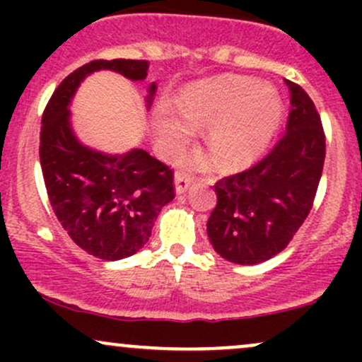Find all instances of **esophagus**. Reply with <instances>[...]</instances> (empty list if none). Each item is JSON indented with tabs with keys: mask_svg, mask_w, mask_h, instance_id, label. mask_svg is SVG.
<instances>
[{
	"mask_svg": "<svg viewBox=\"0 0 362 362\" xmlns=\"http://www.w3.org/2000/svg\"><path fill=\"white\" fill-rule=\"evenodd\" d=\"M194 182V177L190 173H187L185 170H177L175 172V189L177 194H184L187 192L190 184Z\"/></svg>",
	"mask_w": 362,
	"mask_h": 362,
	"instance_id": "obj_1",
	"label": "esophagus"
}]
</instances>
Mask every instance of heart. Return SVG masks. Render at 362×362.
Masks as SVG:
<instances>
[{
    "instance_id": "heart-1",
    "label": "heart",
    "mask_w": 362,
    "mask_h": 362,
    "mask_svg": "<svg viewBox=\"0 0 362 362\" xmlns=\"http://www.w3.org/2000/svg\"><path fill=\"white\" fill-rule=\"evenodd\" d=\"M182 114L192 127H209L206 146L216 165L238 168L267 148L282 119V102L272 86L245 76H223L185 90ZM163 132L182 144L190 129L170 109L163 110Z\"/></svg>"
}]
</instances>
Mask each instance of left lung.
Instances as JSON below:
<instances>
[{
  "label": "left lung",
  "mask_w": 362,
  "mask_h": 362,
  "mask_svg": "<svg viewBox=\"0 0 362 362\" xmlns=\"http://www.w3.org/2000/svg\"><path fill=\"white\" fill-rule=\"evenodd\" d=\"M286 132L260 161L214 184L207 236L223 259L253 265L288 247L313 207L325 161L322 119L305 90L286 80Z\"/></svg>",
  "instance_id": "1"
}]
</instances>
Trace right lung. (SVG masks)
I'll list each match as a JSON object with an SVG mask.
<instances>
[{"mask_svg":"<svg viewBox=\"0 0 362 362\" xmlns=\"http://www.w3.org/2000/svg\"><path fill=\"white\" fill-rule=\"evenodd\" d=\"M97 69L144 80L149 61L95 59L68 74L45 105L39 155L49 202L66 233L90 255L119 260L148 243L161 207L175 197V184L173 170L144 149L110 156L74 138L68 105L83 78ZM155 88L153 83L149 98Z\"/></svg>","mask_w":362,"mask_h":362,"instance_id":"add662e5","label":"right lung"}]
</instances>
